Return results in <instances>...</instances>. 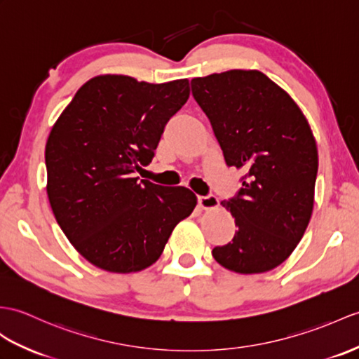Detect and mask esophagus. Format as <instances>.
<instances>
[{"label": "esophagus", "instance_id": "34e87169", "mask_svg": "<svg viewBox=\"0 0 359 359\" xmlns=\"http://www.w3.org/2000/svg\"><path fill=\"white\" fill-rule=\"evenodd\" d=\"M198 206L202 208V210H215V208L219 206V198L215 196H200L198 197Z\"/></svg>", "mask_w": 359, "mask_h": 359}]
</instances>
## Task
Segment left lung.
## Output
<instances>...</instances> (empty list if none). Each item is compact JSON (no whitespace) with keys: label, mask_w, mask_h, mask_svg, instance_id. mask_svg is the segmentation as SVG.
Segmentation results:
<instances>
[{"label":"left lung","mask_w":359,"mask_h":359,"mask_svg":"<svg viewBox=\"0 0 359 359\" xmlns=\"http://www.w3.org/2000/svg\"><path fill=\"white\" fill-rule=\"evenodd\" d=\"M191 90L226 165L246 171L238 194L222 202L238 229L212 257L237 273L272 271L294 252L312 215L318 149L309 122L258 70L194 78Z\"/></svg>","instance_id":"1"}]
</instances>
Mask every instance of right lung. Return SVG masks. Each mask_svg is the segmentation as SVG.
<instances>
[{
    "label": "right lung",
    "mask_w": 359,
    "mask_h": 359,
    "mask_svg": "<svg viewBox=\"0 0 359 359\" xmlns=\"http://www.w3.org/2000/svg\"><path fill=\"white\" fill-rule=\"evenodd\" d=\"M188 97V79L149 84L101 74L55 122L46 144L48 202L65 237L96 268H149L176 224L194 211L191 189L133 177L151 162L166 122Z\"/></svg>",
    "instance_id": "obj_1"
}]
</instances>
